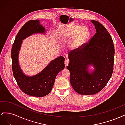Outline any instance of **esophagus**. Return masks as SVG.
Listing matches in <instances>:
<instances>
[{
    "mask_svg": "<svg viewBox=\"0 0 125 125\" xmlns=\"http://www.w3.org/2000/svg\"><path fill=\"white\" fill-rule=\"evenodd\" d=\"M69 64V61L68 59H66L65 60V66L67 67L68 65Z\"/></svg>",
    "mask_w": 125,
    "mask_h": 125,
    "instance_id": "1",
    "label": "esophagus"
}]
</instances>
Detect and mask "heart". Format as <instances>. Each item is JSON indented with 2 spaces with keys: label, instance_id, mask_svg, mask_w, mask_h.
<instances>
[{
  "label": "heart",
  "instance_id": "heart-1",
  "mask_svg": "<svg viewBox=\"0 0 125 125\" xmlns=\"http://www.w3.org/2000/svg\"><path fill=\"white\" fill-rule=\"evenodd\" d=\"M90 35L88 29L80 25H74L69 26L65 33L60 35V39L63 42L73 40V47L78 49L88 41Z\"/></svg>",
  "mask_w": 125,
  "mask_h": 125
}]
</instances>
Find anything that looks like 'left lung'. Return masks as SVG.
<instances>
[{"label":"left lung","mask_w":125,"mask_h":125,"mask_svg":"<svg viewBox=\"0 0 125 125\" xmlns=\"http://www.w3.org/2000/svg\"><path fill=\"white\" fill-rule=\"evenodd\" d=\"M96 33L89 42L68 54L67 68L70 71V82L77 93L93 95L103 89L112 77L114 69V46L111 35L98 21L92 20ZM95 68L92 73L88 66Z\"/></svg>","instance_id":"1"}]
</instances>
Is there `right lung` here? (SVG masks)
<instances>
[{
    "label": "right lung",
    "mask_w": 125,
    "mask_h": 125,
    "mask_svg": "<svg viewBox=\"0 0 125 125\" xmlns=\"http://www.w3.org/2000/svg\"><path fill=\"white\" fill-rule=\"evenodd\" d=\"M45 32V29L40 24V21L32 20L28 21L18 33L11 49L14 78L22 91L32 96L43 97L50 93L57 75L65 68V59L60 56L51 61L42 71L34 76H26L22 73L18 61L22 40L32 34L44 33Z\"/></svg>",
    "instance_id": "right-lung-1"
}]
</instances>
